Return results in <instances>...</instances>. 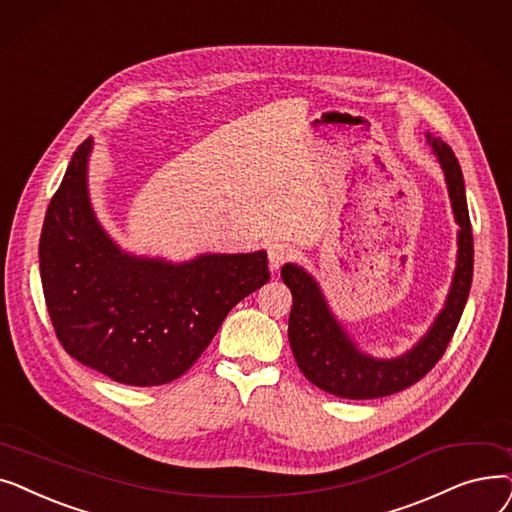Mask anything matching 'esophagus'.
Listing matches in <instances>:
<instances>
[{"label": "esophagus", "instance_id": "34e87169", "mask_svg": "<svg viewBox=\"0 0 512 512\" xmlns=\"http://www.w3.org/2000/svg\"><path fill=\"white\" fill-rule=\"evenodd\" d=\"M291 256H294V248H291V243L285 239H277L269 246V264L273 271H277Z\"/></svg>", "mask_w": 512, "mask_h": 512}]
</instances>
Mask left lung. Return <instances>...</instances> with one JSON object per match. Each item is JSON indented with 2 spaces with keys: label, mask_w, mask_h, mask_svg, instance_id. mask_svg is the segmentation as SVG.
Instances as JSON below:
<instances>
[{
  "label": "left lung",
  "mask_w": 512,
  "mask_h": 512,
  "mask_svg": "<svg viewBox=\"0 0 512 512\" xmlns=\"http://www.w3.org/2000/svg\"><path fill=\"white\" fill-rule=\"evenodd\" d=\"M448 181L458 231V262L446 308L417 348L396 360L364 356L331 316L314 279L296 264H285L281 279L291 291L289 346L304 377L323 392L348 400H373L402 392L421 381L440 360L458 327L473 281V233L460 164L442 139L427 135Z\"/></svg>",
  "instance_id": "8db88e82"
}]
</instances>
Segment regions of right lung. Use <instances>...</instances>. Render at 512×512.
I'll use <instances>...</instances> for the list:
<instances>
[{"label": "right lung", "mask_w": 512, "mask_h": 512, "mask_svg": "<svg viewBox=\"0 0 512 512\" xmlns=\"http://www.w3.org/2000/svg\"><path fill=\"white\" fill-rule=\"evenodd\" d=\"M91 139L47 206L39 269L62 348L125 385L152 387L191 369L229 310L269 281L266 252L206 254L187 264L120 252L87 196Z\"/></svg>", "instance_id": "right-lung-1"}]
</instances>
